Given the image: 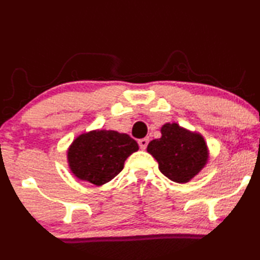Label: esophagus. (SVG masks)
<instances>
[{
  "instance_id": "esophagus-1",
  "label": "esophagus",
  "mask_w": 260,
  "mask_h": 260,
  "mask_svg": "<svg viewBox=\"0 0 260 260\" xmlns=\"http://www.w3.org/2000/svg\"><path fill=\"white\" fill-rule=\"evenodd\" d=\"M148 143H149V139H147V138L139 140V146H140V148H141V149H143V150H144V149L147 148Z\"/></svg>"
}]
</instances>
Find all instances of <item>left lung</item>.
<instances>
[{
    "mask_svg": "<svg viewBox=\"0 0 260 260\" xmlns=\"http://www.w3.org/2000/svg\"><path fill=\"white\" fill-rule=\"evenodd\" d=\"M161 138L152 140L147 150L158 161L160 172L178 183H186L199 174L209 159L205 140L175 122L160 128Z\"/></svg>",
    "mask_w": 260,
    "mask_h": 260,
    "instance_id": "1",
    "label": "left lung"
}]
</instances>
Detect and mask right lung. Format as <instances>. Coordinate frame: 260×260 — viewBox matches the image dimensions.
<instances>
[{
  "instance_id": "obj_1",
  "label": "right lung",
  "mask_w": 260,
  "mask_h": 260,
  "mask_svg": "<svg viewBox=\"0 0 260 260\" xmlns=\"http://www.w3.org/2000/svg\"><path fill=\"white\" fill-rule=\"evenodd\" d=\"M138 150L136 141L125 133L91 131L79 135L70 146L69 167L78 179L102 186L119 174L127 157Z\"/></svg>"
}]
</instances>
